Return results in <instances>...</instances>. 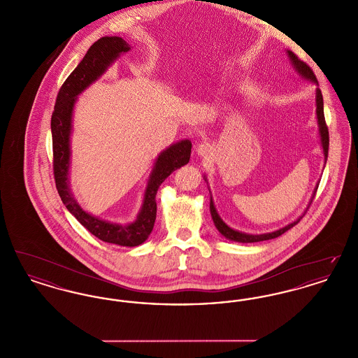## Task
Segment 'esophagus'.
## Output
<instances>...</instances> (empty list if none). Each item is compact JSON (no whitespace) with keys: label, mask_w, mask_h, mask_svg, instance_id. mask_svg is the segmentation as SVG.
<instances>
[{"label":"esophagus","mask_w":358,"mask_h":358,"mask_svg":"<svg viewBox=\"0 0 358 358\" xmlns=\"http://www.w3.org/2000/svg\"><path fill=\"white\" fill-rule=\"evenodd\" d=\"M196 152L197 154L200 155V157H208L209 154L212 153V146H210V143H208V142H201V143H199L197 145V148H196Z\"/></svg>","instance_id":"esophagus-1"}]
</instances>
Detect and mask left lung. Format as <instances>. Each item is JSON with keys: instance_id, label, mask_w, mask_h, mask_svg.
<instances>
[{"instance_id": "1", "label": "left lung", "mask_w": 358, "mask_h": 358, "mask_svg": "<svg viewBox=\"0 0 358 358\" xmlns=\"http://www.w3.org/2000/svg\"><path fill=\"white\" fill-rule=\"evenodd\" d=\"M289 55V60L294 66L295 71L308 82H313L315 85H318V80L313 72V69H310L307 66L305 62H302L301 59H298V56L294 53V52L287 51ZM315 104H317V122H318V131H320V136H321V145H322V149H324V162L327 159V153H329V130H327V126H326V122H324V98H322V92L320 88H317L315 91ZM318 187H315V192H317ZM315 196V193H314ZM313 196V197H314ZM210 215H212V219L213 222L217 228V231L222 234V236L228 240H232V241H238V243H256V241H263V240H270V238H278L280 235H283L286 231H289V228H292L295 224H298L299 220L302 217H299L296 222H291L289 225L278 229V231H273L271 234H263V235H250V234H244V232H238L232 229L231 227H228L225 222H222V217L219 216L215 204L212 201V197H210Z\"/></svg>"}]
</instances>
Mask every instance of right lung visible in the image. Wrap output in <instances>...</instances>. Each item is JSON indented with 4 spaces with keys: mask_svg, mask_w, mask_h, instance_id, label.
<instances>
[{
    "mask_svg": "<svg viewBox=\"0 0 358 358\" xmlns=\"http://www.w3.org/2000/svg\"><path fill=\"white\" fill-rule=\"evenodd\" d=\"M130 50V45L118 36H106L95 41L85 53L83 60L71 72L64 85H62L51 118L53 174L56 189L63 204L76 217V220L88 229L90 234L106 243L123 247H136L149 238L157 216V190L173 171L187 165L192 152V142L184 139L173 143L166 150L159 153L148 181L142 208L136 220L130 224H115L102 220L85 212L75 200L69 187V171L72 111L76 98L88 85L102 76L106 69L120 57V53H126Z\"/></svg>",
    "mask_w": 358,
    "mask_h": 358,
    "instance_id": "1",
    "label": "right lung"
}]
</instances>
